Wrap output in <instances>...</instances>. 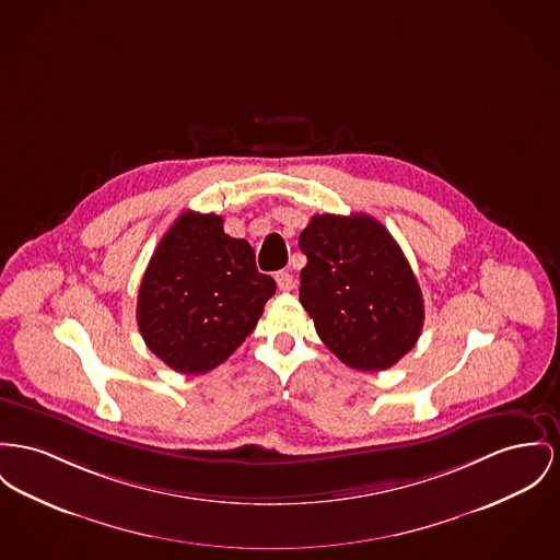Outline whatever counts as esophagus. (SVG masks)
Returning <instances> with one entry per match:
<instances>
[{
  "label": "esophagus",
  "mask_w": 560,
  "mask_h": 560,
  "mask_svg": "<svg viewBox=\"0 0 560 560\" xmlns=\"http://www.w3.org/2000/svg\"><path fill=\"white\" fill-rule=\"evenodd\" d=\"M276 282L280 291H293L295 289V280L289 271H276Z\"/></svg>",
  "instance_id": "esophagus-1"
}]
</instances>
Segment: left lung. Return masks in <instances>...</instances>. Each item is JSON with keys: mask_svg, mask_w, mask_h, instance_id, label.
<instances>
[{"mask_svg": "<svg viewBox=\"0 0 560 560\" xmlns=\"http://www.w3.org/2000/svg\"><path fill=\"white\" fill-rule=\"evenodd\" d=\"M307 257L299 301L337 359L382 372L406 357L424 323L410 262L370 214H316L299 235Z\"/></svg>", "mask_w": 560, "mask_h": 560, "instance_id": "1", "label": "left lung"}]
</instances>
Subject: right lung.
Segmentation results:
<instances>
[{
    "mask_svg": "<svg viewBox=\"0 0 560 560\" xmlns=\"http://www.w3.org/2000/svg\"><path fill=\"white\" fill-rule=\"evenodd\" d=\"M271 276L259 273L246 240L223 231V217L183 212L159 242L138 293V327L174 372L219 368L250 336Z\"/></svg>",
    "mask_w": 560,
    "mask_h": 560,
    "instance_id": "add662e5",
    "label": "right lung"
}]
</instances>
